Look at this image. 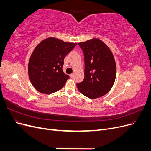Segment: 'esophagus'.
<instances>
[{
    "label": "esophagus",
    "mask_w": 151,
    "mask_h": 151,
    "mask_svg": "<svg viewBox=\"0 0 151 151\" xmlns=\"http://www.w3.org/2000/svg\"><path fill=\"white\" fill-rule=\"evenodd\" d=\"M70 78L73 79V78H74V74H70Z\"/></svg>",
    "instance_id": "esophagus-1"
}]
</instances>
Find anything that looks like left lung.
Instances as JSON below:
<instances>
[{"mask_svg": "<svg viewBox=\"0 0 151 151\" xmlns=\"http://www.w3.org/2000/svg\"><path fill=\"white\" fill-rule=\"evenodd\" d=\"M84 57V79L77 83L81 93L90 99L108 93L115 83L116 68L109 48L102 41L93 39L79 43Z\"/></svg>", "mask_w": 151, "mask_h": 151, "instance_id": "1", "label": "left lung"}]
</instances>
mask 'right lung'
I'll use <instances>...</instances> for the list:
<instances>
[{
  "label": "right lung",
  "instance_id": "1",
  "mask_svg": "<svg viewBox=\"0 0 151 151\" xmlns=\"http://www.w3.org/2000/svg\"><path fill=\"white\" fill-rule=\"evenodd\" d=\"M76 45L49 38L36 46L29 61L28 74L40 93L52 94L64 86L69 76L63 72V60Z\"/></svg>",
  "mask_w": 151,
  "mask_h": 151
}]
</instances>
